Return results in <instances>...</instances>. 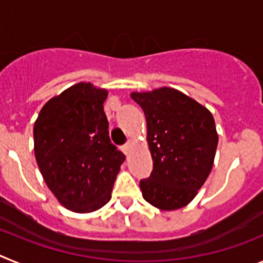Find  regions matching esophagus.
Listing matches in <instances>:
<instances>
[{
  "mask_svg": "<svg viewBox=\"0 0 263 263\" xmlns=\"http://www.w3.org/2000/svg\"><path fill=\"white\" fill-rule=\"evenodd\" d=\"M132 147H133V142H132V141H127V142L122 146V150H124L125 154H129L130 150H132Z\"/></svg>",
  "mask_w": 263,
  "mask_h": 263,
  "instance_id": "34e87169",
  "label": "esophagus"
}]
</instances>
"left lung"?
Here are the masks:
<instances>
[{
    "label": "left lung",
    "mask_w": 263,
    "mask_h": 263,
    "mask_svg": "<svg viewBox=\"0 0 263 263\" xmlns=\"http://www.w3.org/2000/svg\"><path fill=\"white\" fill-rule=\"evenodd\" d=\"M147 122L153 171L139 182L147 203L162 211L191 203L210 175L218 136L205 106L174 88L133 92Z\"/></svg>",
    "instance_id": "1"
}]
</instances>
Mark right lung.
<instances>
[{
    "mask_svg": "<svg viewBox=\"0 0 263 263\" xmlns=\"http://www.w3.org/2000/svg\"><path fill=\"white\" fill-rule=\"evenodd\" d=\"M108 90L78 83L45 104L34 124V152L51 192L67 210L88 213L111 197L125 155L109 138Z\"/></svg>",
    "mask_w": 263,
    "mask_h": 263,
    "instance_id": "1",
    "label": "right lung"
}]
</instances>
